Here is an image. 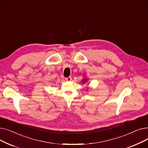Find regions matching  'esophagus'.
<instances>
[{
	"mask_svg": "<svg viewBox=\"0 0 148 148\" xmlns=\"http://www.w3.org/2000/svg\"><path fill=\"white\" fill-rule=\"evenodd\" d=\"M65 80L66 81H71L72 80V77L70 76V77H66L65 78Z\"/></svg>",
	"mask_w": 148,
	"mask_h": 148,
	"instance_id": "obj_1",
	"label": "esophagus"
}]
</instances>
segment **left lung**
<instances>
[{"label": "left lung", "instance_id": "obj_1", "mask_svg": "<svg viewBox=\"0 0 148 148\" xmlns=\"http://www.w3.org/2000/svg\"><path fill=\"white\" fill-rule=\"evenodd\" d=\"M87 82V80L86 79V80H84V81H83V83H84V82Z\"/></svg>", "mask_w": 148, "mask_h": 148}]
</instances>
